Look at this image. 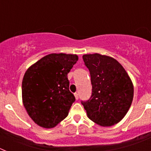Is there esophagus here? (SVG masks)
Returning <instances> with one entry per match:
<instances>
[{"instance_id": "1", "label": "esophagus", "mask_w": 151, "mask_h": 151, "mask_svg": "<svg viewBox=\"0 0 151 151\" xmlns=\"http://www.w3.org/2000/svg\"><path fill=\"white\" fill-rule=\"evenodd\" d=\"M74 95H75V98H76V100H78V93H75Z\"/></svg>"}]
</instances>
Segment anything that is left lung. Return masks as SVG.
I'll return each mask as SVG.
<instances>
[{
  "label": "left lung",
  "instance_id": "8db88e82",
  "mask_svg": "<svg viewBox=\"0 0 151 151\" xmlns=\"http://www.w3.org/2000/svg\"><path fill=\"white\" fill-rule=\"evenodd\" d=\"M92 85L90 99L82 102L91 120L103 127L120 122L129 111L134 86L127 72L113 57L100 54H84Z\"/></svg>",
  "mask_w": 151,
  "mask_h": 151
}]
</instances>
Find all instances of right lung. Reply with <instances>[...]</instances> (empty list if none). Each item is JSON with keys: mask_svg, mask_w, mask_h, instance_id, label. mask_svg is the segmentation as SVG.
<instances>
[{"mask_svg": "<svg viewBox=\"0 0 151 151\" xmlns=\"http://www.w3.org/2000/svg\"><path fill=\"white\" fill-rule=\"evenodd\" d=\"M76 54H50L29 66L23 76L22 98L28 115L45 129L57 126L75 101L67 75L78 61Z\"/></svg>", "mask_w": 151, "mask_h": 151, "instance_id": "add662e5", "label": "right lung"}]
</instances>
